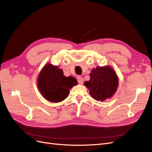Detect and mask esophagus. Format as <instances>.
Here are the masks:
<instances>
[{
    "mask_svg": "<svg viewBox=\"0 0 152 152\" xmlns=\"http://www.w3.org/2000/svg\"><path fill=\"white\" fill-rule=\"evenodd\" d=\"M77 80H78V82H79V84H83L84 79H83V78H82V77H80V76L78 77H77Z\"/></svg>",
    "mask_w": 152,
    "mask_h": 152,
    "instance_id": "esophagus-1",
    "label": "esophagus"
}]
</instances>
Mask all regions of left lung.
<instances>
[{
	"label": "left lung",
	"instance_id": "left-lung-1",
	"mask_svg": "<svg viewBox=\"0 0 152 152\" xmlns=\"http://www.w3.org/2000/svg\"><path fill=\"white\" fill-rule=\"evenodd\" d=\"M89 75L90 80L86 81L84 85L93 99L104 102L115 93L118 86V77L112 66H97L92 69Z\"/></svg>",
	"mask_w": 152,
	"mask_h": 152
}]
</instances>
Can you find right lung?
Returning a JSON list of instances; mask_svg holds the SVG:
<instances>
[{
    "instance_id": "right-lung-1",
    "label": "right lung",
    "mask_w": 152,
    "mask_h": 152,
    "mask_svg": "<svg viewBox=\"0 0 152 152\" xmlns=\"http://www.w3.org/2000/svg\"><path fill=\"white\" fill-rule=\"evenodd\" d=\"M37 87L43 97L52 103H59L65 99L70 89L77 84L75 78L65 77L62 69L48 63L40 72Z\"/></svg>"
}]
</instances>
